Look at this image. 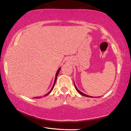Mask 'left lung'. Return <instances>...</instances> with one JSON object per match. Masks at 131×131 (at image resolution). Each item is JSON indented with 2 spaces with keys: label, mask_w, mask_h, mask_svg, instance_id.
Instances as JSON below:
<instances>
[{
  "label": "left lung",
  "mask_w": 131,
  "mask_h": 131,
  "mask_svg": "<svg viewBox=\"0 0 131 131\" xmlns=\"http://www.w3.org/2000/svg\"><path fill=\"white\" fill-rule=\"evenodd\" d=\"M74 87H75V88H76V90L77 91V92H78L80 94H81V95H83V96H86V97H92V96H89V95H86V94H84V93H83L82 92H81L80 91V90H79V89L78 88H77V87L76 86V85H75V84H74ZM98 97H100V96H98Z\"/></svg>",
  "instance_id": "8db88e82"
}]
</instances>
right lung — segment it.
Masks as SVG:
<instances>
[{
  "instance_id": "1",
  "label": "right lung",
  "mask_w": 131,
  "mask_h": 131,
  "mask_svg": "<svg viewBox=\"0 0 131 131\" xmlns=\"http://www.w3.org/2000/svg\"><path fill=\"white\" fill-rule=\"evenodd\" d=\"M60 69H61V68H59L58 69V70H57V73H56V74H55V80H54V84H53V85H52V88L51 89V90L49 92H48L47 94H46V95H44V96H47V95H48V94H50V93L52 91V90H53V88H54V85H55V82H56V80H57V76L58 75V74H59V71H60ZM41 96H36V97H34V98H41Z\"/></svg>"
}]
</instances>
